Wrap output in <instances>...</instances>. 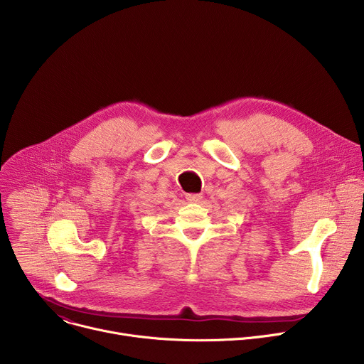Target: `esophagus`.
I'll return each instance as SVG.
<instances>
[{
  "label": "esophagus",
  "mask_w": 364,
  "mask_h": 364,
  "mask_svg": "<svg viewBox=\"0 0 364 364\" xmlns=\"http://www.w3.org/2000/svg\"><path fill=\"white\" fill-rule=\"evenodd\" d=\"M186 198H187V201H190V203H198V201L203 198V196H201V194H187Z\"/></svg>",
  "instance_id": "obj_1"
}]
</instances>
